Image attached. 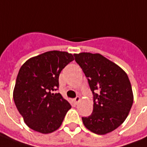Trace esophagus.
I'll use <instances>...</instances> for the list:
<instances>
[{"instance_id":"1","label":"esophagus","mask_w":147,"mask_h":147,"mask_svg":"<svg viewBox=\"0 0 147 147\" xmlns=\"http://www.w3.org/2000/svg\"><path fill=\"white\" fill-rule=\"evenodd\" d=\"M80 100H81V98H80L79 96H77V97H76V98L74 99V102H75L76 104H78V103L80 102Z\"/></svg>"}]
</instances>
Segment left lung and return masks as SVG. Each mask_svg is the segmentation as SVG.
<instances>
[{"instance_id": "left-lung-1", "label": "left lung", "mask_w": 147, "mask_h": 147, "mask_svg": "<svg viewBox=\"0 0 147 147\" xmlns=\"http://www.w3.org/2000/svg\"><path fill=\"white\" fill-rule=\"evenodd\" d=\"M74 57L94 95L93 113L82 117L84 125L100 135L113 131L125 121L133 104L128 76L121 67L100 53H75Z\"/></svg>"}]
</instances>
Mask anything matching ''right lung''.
Instances as JSON below:
<instances>
[{
	"label": "right lung",
	"mask_w": 147,
	"mask_h": 147,
	"mask_svg": "<svg viewBox=\"0 0 147 147\" xmlns=\"http://www.w3.org/2000/svg\"><path fill=\"white\" fill-rule=\"evenodd\" d=\"M74 60L65 51H52L32 57L21 66L13 90V100L31 129L52 133L63 123L71 105L59 93V74Z\"/></svg>",
	"instance_id": "right-lung-1"
}]
</instances>
